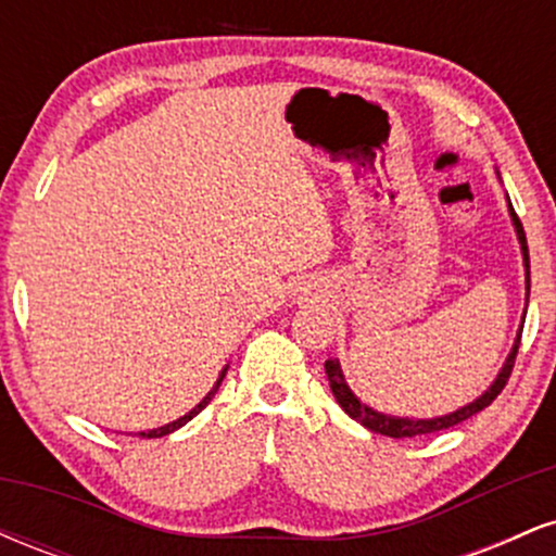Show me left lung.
Masks as SVG:
<instances>
[{
	"instance_id": "obj_1",
	"label": "left lung",
	"mask_w": 556,
	"mask_h": 556,
	"mask_svg": "<svg viewBox=\"0 0 556 556\" xmlns=\"http://www.w3.org/2000/svg\"><path fill=\"white\" fill-rule=\"evenodd\" d=\"M509 214H513L515 229H518V238H520V245H522V256H526V285H528V290H531V261H528V242H526V232H522V225H520L518 214H515L513 203H509ZM520 334H522V331H520ZM518 348H520V337H518V342H515V348H513V353H509L507 363H504L502 374L496 376V381H494V384H491V389H489L486 394H481V397H478L476 402H470V405L460 407V410L450 413V416L431 418V420H410V418L381 416V413H376V410H371V407H366L358 397H355L353 392H350V387L344 384V376H342L340 363L327 361V363H324V368H327L331 392H334L337 402H340V407H342L344 413H348L350 418H355L361 426H366V429L381 433V437L413 439V437H420V433H433V431L452 429V426L463 424V420H468L470 416H476V413H481L483 407H489L491 402L500 397L502 389L507 387L509 374H513V368H515V358H518Z\"/></svg>"
}]
</instances>
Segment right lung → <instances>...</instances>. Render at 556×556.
I'll return each mask as SVG.
<instances>
[{"instance_id":"right-lung-1","label":"right lung","mask_w":556,"mask_h":556,"mask_svg":"<svg viewBox=\"0 0 556 556\" xmlns=\"http://www.w3.org/2000/svg\"><path fill=\"white\" fill-rule=\"evenodd\" d=\"M225 374H227V368H225V371H222V376H219V381H216V387L212 389V392H208V394H206V397H203L201 402H198V405L193 407V410H190V413H188V416L177 418V420H175V424H167V426H162V429H154V431H140V433H138V437H143V439H159V437H167V433H172V431H175V429H180V426H185V424H188V420H190V418H195V416H198V413H201V410H203V407H206V405H208V402H212V397H214V394H216V389H219V384H222V379H225Z\"/></svg>"}]
</instances>
